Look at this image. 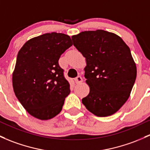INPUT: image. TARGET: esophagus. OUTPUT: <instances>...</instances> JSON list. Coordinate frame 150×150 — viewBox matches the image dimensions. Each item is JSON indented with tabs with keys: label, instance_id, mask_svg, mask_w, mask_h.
Wrapping results in <instances>:
<instances>
[{
	"label": "esophagus",
	"instance_id": "1",
	"mask_svg": "<svg viewBox=\"0 0 150 150\" xmlns=\"http://www.w3.org/2000/svg\"><path fill=\"white\" fill-rule=\"evenodd\" d=\"M82 81H83V79H82L81 76H78L75 79V81L76 83H81V82H82Z\"/></svg>",
	"mask_w": 150,
	"mask_h": 150
}]
</instances>
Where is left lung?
Segmentation results:
<instances>
[{
  "label": "left lung",
  "mask_w": 150,
  "mask_h": 150,
  "mask_svg": "<svg viewBox=\"0 0 150 150\" xmlns=\"http://www.w3.org/2000/svg\"><path fill=\"white\" fill-rule=\"evenodd\" d=\"M86 58L84 76L90 91L82 103L97 117H107L125 104L134 83L137 67L129 48L117 35L104 30L72 36Z\"/></svg>",
  "instance_id": "obj_1"
}]
</instances>
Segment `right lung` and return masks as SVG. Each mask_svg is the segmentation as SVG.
Returning a JSON list of instances; mask_svg holds the SVG:
<instances>
[{"label": "right lung", "instance_id": "obj_1", "mask_svg": "<svg viewBox=\"0 0 150 150\" xmlns=\"http://www.w3.org/2000/svg\"><path fill=\"white\" fill-rule=\"evenodd\" d=\"M68 35L48 33L28 40L18 53L13 73L17 99L30 115L47 120L60 113L70 85L59 59L72 46Z\"/></svg>", "mask_w": 150, "mask_h": 150}]
</instances>
